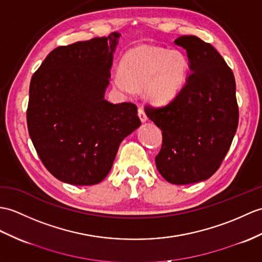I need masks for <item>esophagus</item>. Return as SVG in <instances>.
Segmentation results:
<instances>
[{"mask_svg":"<svg viewBox=\"0 0 262 262\" xmlns=\"http://www.w3.org/2000/svg\"><path fill=\"white\" fill-rule=\"evenodd\" d=\"M138 116H139V119H141L142 123H145V121L147 120V116H146V114H145L143 108H138Z\"/></svg>","mask_w":262,"mask_h":262,"instance_id":"esophagus-1","label":"esophagus"}]
</instances>
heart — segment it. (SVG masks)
Wrapping results in <instances>:
<instances>
[{"mask_svg":"<svg viewBox=\"0 0 262 262\" xmlns=\"http://www.w3.org/2000/svg\"><path fill=\"white\" fill-rule=\"evenodd\" d=\"M187 71V58L180 50L139 46L125 53L120 70L113 74V83L124 95L144 87L146 99L160 106L178 96Z\"/></svg>","mask_w":262,"mask_h":262,"instance_id":"heart-1","label":"heart"}]
</instances>
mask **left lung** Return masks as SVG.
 <instances>
[{
  "mask_svg": "<svg viewBox=\"0 0 262 262\" xmlns=\"http://www.w3.org/2000/svg\"><path fill=\"white\" fill-rule=\"evenodd\" d=\"M174 42L186 50L191 74L171 102L147 106L145 113L163 135L157 169L169 183L184 185L208 180L220 167L235 135L239 109L233 72L221 54L195 35Z\"/></svg>",
  "mask_w": 262,
  "mask_h": 262,
  "instance_id": "8db88e82",
  "label": "left lung"
}]
</instances>
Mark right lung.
I'll use <instances>...</instances> for the list:
<instances>
[{"label": "right lung", "instance_id": "obj_1", "mask_svg": "<svg viewBox=\"0 0 262 262\" xmlns=\"http://www.w3.org/2000/svg\"><path fill=\"white\" fill-rule=\"evenodd\" d=\"M119 36L56 48L30 82L29 135L48 171L64 183H100L120 143L141 126L134 103L105 99Z\"/></svg>", "mask_w": 262, "mask_h": 262}]
</instances>
